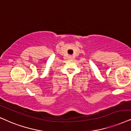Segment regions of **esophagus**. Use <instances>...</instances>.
Wrapping results in <instances>:
<instances>
[{
  "mask_svg": "<svg viewBox=\"0 0 131 131\" xmlns=\"http://www.w3.org/2000/svg\"><path fill=\"white\" fill-rule=\"evenodd\" d=\"M69 59H71V58H72V57H71V56H69Z\"/></svg>",
  "mask_w": 131,
  "mask_h": 131,
  "instance_id": "obj_1",
  "label": "esophagus"
}]
</instances>
